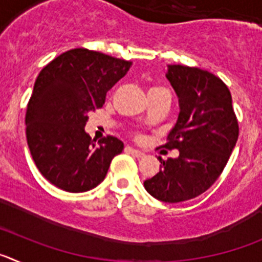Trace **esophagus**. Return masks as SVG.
<instances>
[{"instance_id": "34e87169", "label": "esophagus", "mask_w": 262, "mask_h": 262, "mask_svg": "<svg viewBox=\"0 0 262 262\" xmlns=\"http://www.w3.org/2000/svg\"><path fill=\"white\" fill-rule=\"evenodd\" d=\"M127 151H128L129 154L133 155L134 157H136V159H142V157L144 156V154H143L142 151H139V149H135V148L127 147Z\"/></svg>"}]
</instances>
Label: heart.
Wrapping results in <instances>:
<instances>
[{
    "mask_svg": "<svg viewBox=\"0 0 262 262\" xmlns=\"http://www.w3.org/2000/svg\"><path fill=\"white\" fill-rule=\"evenodd\" d=\"M151 90H165V89H163V88H152Z\"/></svg>",
    "mask_w": 262,
    "mask_h": 262,
    "instance_id": "heart-1",
    "label": "heart"
}]
</instances>
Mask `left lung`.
Segmentation results:
<instances>
[{"instance_id":"left-lung-1","label":"left lung","mask_w":262,"mask_h":262,"mask_svg":"<svg viewBox=\"0 0 262 262\" xmlns=\"http://www.w3.org/2000/svg\"><path fill=\"white\" fill-rule=\"evenodd\" d=\"M166 78L180 114L163 147L178 149L180 156L159 157L160 172L144 187L156 200L177 203L201 195L216 181L237 142L239 124L230 90L219 77L195 67L168 66Z\"/></svg>"}]
</instances>
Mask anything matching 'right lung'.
Listing matches in <instances>:
<instances>
[{
    "label": "right lung",
    "mask_w": 262,
    "mask_h": 262,
    "mask_svg": "<svg viewBox=\"0 0 262 262\" xmlns=\"http://www.w3.org/2000/svg\"><path fill=\"white\" fill-rule=\"evenodd\" d=\"M133 62L86 48L61 53L41 69L26 110V136L36 168L61 190L82 193L105 180L123 151L115 136L85 133L88 113L102 107L106 93Z\"/></svg>",
    "instance_id": "1"
}]
</instances>
